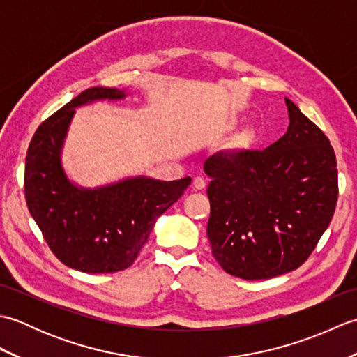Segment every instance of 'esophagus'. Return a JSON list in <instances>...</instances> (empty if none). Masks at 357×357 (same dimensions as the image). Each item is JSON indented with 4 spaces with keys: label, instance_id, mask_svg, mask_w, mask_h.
Instances as JSON below:
<instances>
[{
    "label": "esophagus",
    "instance_id": "esophagus-1",
    "mask_svg": "<svg viewBox=\"0 0 357 357\" xmlns=\"http://www.w3.org/2000/svg\"><path fill=\"white\" fill-rule=\"evenodd\" d=\"M207 183L206 179H204V176H195L193 179V187L196 188V190H202V188H206Z\"/></svg>",
    "mask_w": 357,
    "mask_h": 357
}]
</instances>
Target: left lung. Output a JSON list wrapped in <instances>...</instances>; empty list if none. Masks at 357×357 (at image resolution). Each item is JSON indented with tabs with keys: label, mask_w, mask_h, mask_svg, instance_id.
Wrapping results in <instances>:
<instances>
[{
	"label": "left lung",
	"mask_w": 357,
	"mask_h": 357,
	"mask_svg": "<svg viewBox=\"0 0 357 357\" xmlns=\"http://www.w3.org/2000/svg\"><path fill=\"white\" fill-rule=\"evenodd\" d=\"M287 133L264 150L208 158L207 236L221 267L241 279L298 268L331 222L336 156L324 132L285 98Z\"/></svg>",
	"instance_id": "left-lung-1"
}]
</instances>
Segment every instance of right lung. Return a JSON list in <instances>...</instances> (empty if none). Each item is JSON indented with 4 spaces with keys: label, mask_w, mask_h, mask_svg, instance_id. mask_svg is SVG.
Instances as JSON below:
<instances>
[{
    "label": "right lung",
    "mask_w": 357,
    "mask_h": 357,
    "mask_svg": "<svg viewBox=\"0 0 357 357\" xmlns=\"http://www.w3.org/2000/svg\"><path fill=\"white\" fill-rule=\"evenodd\" d=\"M128 95L126 89L84 90L38 127L26 156L24 192L30 215L59 261L92 275L130 267L158 218L192 183L190 178L126 176L82 187L69 178L63 149L77 109L121 101Z\"/></svg>",
    "instance_id": "1"
}]
</instances>
